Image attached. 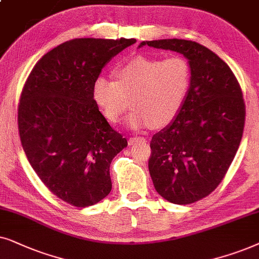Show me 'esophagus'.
I'll use <instances>...</instances> for the list:
<instances>
[{
	"label": "esophagus",
	"mask_w": 259,
	"mask_h": 259,
	"mask_svg": "<svg viewBox=\"0 0 259 259\" xmlns=\"http://www.w3.org/2000/svg\"><path fill=\"white\" fill-rule=\"evenodd\" d=\"M136 142H146V139H144V137H132V139H129L130 146H133V144H135Z\"/></svg>",
	"instance_id": "esophagus-1"
}]
</instances>
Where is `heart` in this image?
<instances>
[{"mask_svg":"<svg viewBox=\"0 0 259 259\" xmlns=\"http://www.w3.org/2000/svg\"><path fill=\"white\" fill-rule=\"evenodd\" d=\"M117 80L98 77L94 98L110 122L118 123L130 108L127 118L133 130L165 126L181 111L192 81L188 60L180 55L148 58L137 55L115 70Z\"/></svg>","mask_w":259,"mask_h":259,"instance_id":"obj_1","label":"heart"}]
</instances>
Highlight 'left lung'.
<instances>
[{"instance_id": "1", "label": "left lung", "mask_w": 259, "mask_h": 259, "mask_svg": "<svg viewBox=\"0 0 259 259\" xmlns=\"http://www.w3.org/2000/svg\"><path fill=\"white\" fill-rule=\"evenodd\" d=\"M184 55L191 88L173 122L151 139L149 173L162 198L188 205L207 196L225 177L242 141L245 104L233 72L207 47L194 41H142Z\"/></svg>"}]
</instances>
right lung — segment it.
Segmentation results:
<instances>
[{
	"mask_svg": "<svg viewBox=\"0 0 259 259\" xmlns=\"http://www.w3.org/2000/svg\"><path fill=\"white\" fill-rule=\"evenodd\" d=\"M136 39H74L44 55L19 105V133L30 165L68 204L88 207L111 192L110 164L127 146L99 111L94 82Z\"/></svg>",
	"mask_w": 259,
	"mask_h": 259,
	"instance_id": "1",
	"label": "right lung"
}]
</instances>
